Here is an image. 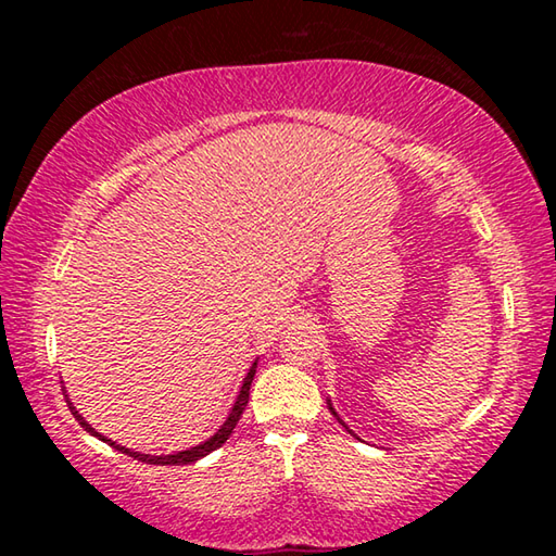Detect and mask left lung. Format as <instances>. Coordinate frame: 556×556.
I'll return each instance as SVG.
<instances>
[{"mask_svg":"<svg viewBox=\"0 0 556 556\" xmlns=\"http://www.w3.org/2000/svg\"><path fill=\"white\" fill-rule=\"evenodd\" d=\"M328 407H331V404H328ZM331 412H333V407H331ZM333 414H336V412H333ZM336 419H338V421H341V417H338V414H336ZM341 425L345 427V421H341ZM345 429H348V427H345ZM348 431H351V429H348ZM351 434H353V431H351Z\"/></svg>","mask_w":556,"mask_h":556,"instance_id":"1","label":"left lung"}]
</instances>
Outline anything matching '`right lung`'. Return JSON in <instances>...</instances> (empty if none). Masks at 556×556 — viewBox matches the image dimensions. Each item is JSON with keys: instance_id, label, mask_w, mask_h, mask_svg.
I'll list each match as a JSON object with an SVG mask.
<instances>
[{"instance_id": "add662e5", "label": "right lung", "mask_w": 556, "mask_h": 556, "mask_svg": "<svg viewBox=\"0 0 556 556\" xmlns=\"http://www.w3.org/2000/svg\"><path fill=\"white\" fill-rule=\"evenodd\" d=\"M255 368H257V363H252V368H250V372H248V378H244L242 388H240L238 400H235L232 409H230V414H228V419L223 421V427H220L218 431H215V434H213L208 441H203V444L193 446V448H188V451H178V454H168V456H149V454H139V451H129V448H125V446L115 444V441H110L108 437L98 434V431L92 429V427L88 425V421L80 417L78 412H75V407H71V412H73V417L80 421V427L86 429V431H90L92 437H98V439H102V441H108L110 446H115L117 451H122V454H127V456H131V458L142 460V464H154V466H186V464H195V460H199V458L208 456L211 451L220 448V446L225 444V441H228V437L232 434L235 425H238L240 417H242V412H244V407H248V400H250V384H252V378H255ZM68 404H71V402H68Z\"/></svg>"}]
</instances>
